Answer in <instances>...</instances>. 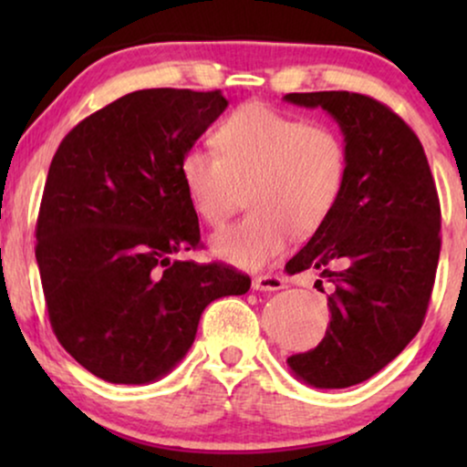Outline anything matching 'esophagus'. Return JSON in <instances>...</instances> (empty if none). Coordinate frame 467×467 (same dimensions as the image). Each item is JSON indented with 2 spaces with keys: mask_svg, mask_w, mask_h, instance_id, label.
Returning <instances> with one entry per match:
<instances>
[{
  "mask_svg": "<svg viewBox=\"0 0 467 467\" xmlns=\"http://www.w3.org/2000/svg\"><path fill=\"white\" fill-rule=\"evenodd\" d=\"M285 286V278L278 274H264V276L253 278L254 291H280Z\"/></svg>",
  "mask_w": 467,
  "mask_h": 467,
  "instance_id": "obj_1",
  "label": "esophagus"
}]
</instances>
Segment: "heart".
Returning <instances> with one entry per match:
<instances>
[{
    "label": "heart",
    "mask_w": 467,
    "mask_h": 467,
    "mask_svg": "<svg viewBox=\"0 0 467 467\" xmlns=\"http://www.w3.org/2000/svg\"><path fill=\"white\" fill-rule=\"evenodd\" d=\"M214 149L191 146L178 174L197 216L219 227L246 189L244 219L213 238L229 264L257 270L296 238H308L334 214L347 189L350 152L336 127L246 104L221 120Z\"/></svg>",
    "instance_id": "1"
}]
</instances>
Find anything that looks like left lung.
<instances>
[{"label":"left lung","mask_w":467,"mask_h":467,"mask_svg":"<svg viewBox=\"0 0 467 467\" xmlns=\"http://www.w3.org/2000/svg\"><path fill=\"white\" fill-rule=\"evenodd\" d=\"M285 99L327 110L350 152L340 203L285 265L317 267L334 285L329 327L317 348L286 363L317 389L353 387L393 361L425 321L440 257L436 182L417 133L379 99L348 91Z\"/></svg>","instance_id":"8db88e82"}]
</instances>
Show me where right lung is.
Wrapping results in <instances>:
<instances>
[{"label":"right lung","mask_w":467,"mask_h":467,"mask_svg":"<svg viewBox=\"0 0 467 467\" xmlns=\"http://www.w3.org/2000/svg\"><path fill=\"white\" fill-rule=\"evenodd\" d=\"M225 108L221 91H133L55 152L36 259L57 340L101 380L161 379L187 355L203 308L251 289L235 267L174 259L202 246L178 163Z\"/></svg>","instance_id":"right-lung-1"}]
</instances>
